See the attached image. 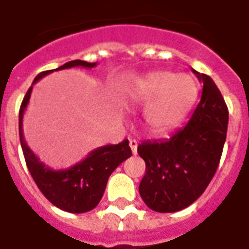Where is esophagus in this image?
Masks as SVG:
<instances>
[{
  "label": "esophagus",
  "mask_w": 249,
  "mask_h": 249,
  "mask_svg": "<svg viewBox=\"0 0 249 249\" xmlns=\"http://www.w3.org/2000/svg\"><path fill=\"white\" fill-rule=\"evenodd\" d=\"M129 144H130V148H132L133 155H136V154H137V147H138V142H137L136 140H130Z\"/></svg>",
  "instance_id": "obj_1"
}]
</instances>
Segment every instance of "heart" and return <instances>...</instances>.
<instances>
[{"instance_id":"heart-1","label":"heart","mask_w":249,"mask_h":249,"mask_svg":"<svg viewBox=\"0 0 249 249\" xmlns=\"http://www.w3.org/2000/svg\"><path fill=\"white\" fill-rule=\"evenodd\" d=\"M197 94V86L187 75L154 72L138 79L130 90L133 103L147 107L144 121L152 133L176 128L186 116Z\"/></svg>"}]
</instances>
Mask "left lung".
<instances>
[{
  "mask_svg": "<svg viewBox=\"0 0 249 249\" xmlns=\"http://www.w3.org/2000/svg\"><path fill=\"white\" fill-rule=\"evenodd\" d=\"M193 72L203 84V91L189 123L170 138L138 146L146 163L140 195L155 212H178L193 204L212 181L224 150L228 106L209 76Z\"/></svg>",
  "mask_w": 249,
  "mask_h": 249,
  "instance_id": "left-lung-1",
  "label": "left lung"
}]
</instances>
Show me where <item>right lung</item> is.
<instances>
[{
  "mask_svg": "<svg viewBox=\"0 0 249 249\" xmlns=\"http://www.w3.org/2000/svg\"><path fill=\"white\" fill-rule=\"evenodd\" d=\"M97 63H88L85 60H71L56 70L44 71L36 76V84L44 76L53 71L66 68H93ZM32 86L29 88L19 111V137L24 159L37 187L50 203L62 211L70 213H85L94 209L101 201L106 185L113 170L124 160L132 156L129 141L124 140L119 144H106L90 152L85 159L68 169L54 170L45 165L27 146L23 136V115L28 105Z\"/></svg>",
  "mask_w": 249,
  "mask_h": 249,
  "instance_id": "add662e5",
  "label": "right lung"
}]
</instances>
